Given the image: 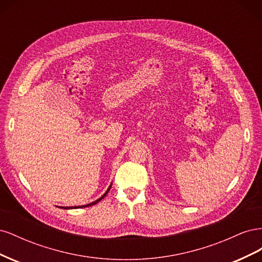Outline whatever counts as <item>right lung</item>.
Returning a JSON list of instances; mask_svg holds the SVG:
<instances>
[{
  "label": "right lung",
  "mask_w": 262,
  "mask_h": 262,
  "mask_svg": "<svg viewBox=\"0 0 262 262\" xmlns=\"http://www.w3.org/2000/svg\"><path fill=\"white\" fill-rule=\"evenodd\" d=\"M110 187H112V186H110ZM110 187L108 188V190H107V191L104 193V194H102L100 198H99V199H97L96 201H94V202H92V203H89V204H86V205H81V207H67V208H64V209H78V208H87V207H91V205H94V204H96V203H98L101 199H102V198H104L108 192H109V189H110Z\"/></svg>",
  "instance_id": "add662e5"
}]
</instances>
